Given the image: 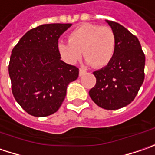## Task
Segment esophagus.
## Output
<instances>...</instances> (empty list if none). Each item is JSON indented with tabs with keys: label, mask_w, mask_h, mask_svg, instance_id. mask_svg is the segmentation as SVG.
<instances>
[{
	"label": "esophagus",
	"mask_w": 155,
	"mask_h": 155,
	"mask_svg": "<svg viewBox=\"0 0 155 155\" xmlns=\"http://www.w3.org/2000/svg\"><path fill=\"white\" fill-rule=\"evenodd\" d=\"M87 73V71L85 70V69H82V68H80V72H79V74H80V76H82L83 74H85Z\"/></svg>",
	"instance_id": "1"
}]
</instances>
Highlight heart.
I'll use <instances>...</instances> for the list:
<instances>
[{"mask_svg": "<svg viewBox=\"0 0 155 155\" xmlns=\"http://www.w3.org/2000/svg\"><path fill=\"white\" fill-rule=\"evenodd\" d=\"M115 47L116 38L112 28L90 23L71 31L68 41L58 42V49L67 61L75 63L83 50L87 63L95 68H103L111 61Z\"/></svg>", "mask_w": 155, "mask_h": 155, "instance_id": "obj_1", "label": "heart"}]
</instances>
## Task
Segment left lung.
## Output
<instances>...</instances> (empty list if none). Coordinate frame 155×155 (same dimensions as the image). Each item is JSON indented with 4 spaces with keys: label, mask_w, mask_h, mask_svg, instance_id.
<instances>
[{
    "label": "left lung",
    "mask_w": 155,
    "mask_h": 155,
    "mask_svg": "<svg viewBox=\"0 0 155 155\" xmlns=\"http://www.w3.org/2000/svg\"><path fill=\"white\" fill-rule=\"evenodd\" d=\"M116 38L115 52L106 67L94 72L89 95L99 107L115 110L130 104L144 81L145 54L138 38L120 24L106 21Z\"/></svg>",
    "instance_id": "left-lung-1"
}]
</instances>
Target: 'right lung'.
I'll list each match as a JSON object with an SVG mask.
<instances>
[{"instance_id": "obj_1", "label": "right lung", "mask_w": 155, "mask_h": 155, "mask_svg": "<svg viewBox=\"0 0 155 155\" xmlns=\"http://www.w3.org/2000/svg\"><path fill=\"white\" fill-rule=\"evenodd\" d=\"M70 23L44 24L28 31L13 48L8 65L12 93L28 114L44 117L58 111L79 68L61 60L60 36Z\"/></svg>"}]
</instances>
